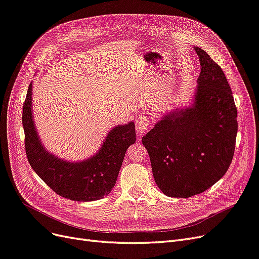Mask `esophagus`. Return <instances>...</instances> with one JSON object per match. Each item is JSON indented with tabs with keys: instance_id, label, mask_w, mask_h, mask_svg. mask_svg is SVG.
Segmentation results:
<instances>
[{
	"instance_id": "34e87169",
	"label": "esophagus",
	"mask_w": 259,
	"mask_h": 259,
	"mask_svg": "<svg viewBox=\"0 0 259 259\" xmlns=\"http://www.w3.org/2000/svg\"><path fill=\"white\" fill-rule=\"evenodd\" d=\"M151 124V119L149 116L143 115L136 120V133L137 135L142 136L148 131Z\"/></svg>"
}]
</instances>
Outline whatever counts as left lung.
<instances>
[{
	"label": "left lung",
	"mask_w": 259,
	"mask_h": 259,
	"mask_svg": "<svg viewBox=\"0 0 259 259\" xmlns=\"http://www.w3.org/2000/svg\"><path fill=\"white\" fill-rule=\"evenodd\" d=\"M201 64L193 104L176 109L142 138L161 191L190 198L207 190L228 170L236 148L238 111L222 68L194 46Z\"/></svg>",
	"instance_id": "8db88e82"
}]
</instances>
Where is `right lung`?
Instances as JSON below:
<instances>
[{
    "label": "right lung",
    "mask_w": 259,
    "mask_h": 259,
    "mask_svg": "<svg viewBox=\"0 0 259 259\" xmlns=\"http://www.w3.org/2000/svg\"><path fill=\"white\" fill-rule=\"evenodd\" d=\"M30 83L22 108L25 147L31 167L53 191L72 201H96L111 192L127 148L136 142L134 122L117 125L108 133L99 151L81 162H69L45 150L36 133Z\"/></svg>",
    "instance_id": "add662e5"
}]
</instances>
